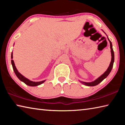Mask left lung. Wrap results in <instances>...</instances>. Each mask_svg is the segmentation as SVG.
Instances as JSON below:
<instances>
[{
	"instance_id": "obj_1",
	"label": "left lung",
	"mask_w": 125,
	"mask_h": 125,
	"mask_svg": "<svg viewBox=\"0 0 125 125\" xmlns=\"http://www.w3.org/2000/svg\"><path fill=\"white\" fill-rule=\"evenodd\" d=\"M107 39L110 42V48H111V61L110 62V64L109 67H108V68L106 70V71L103 74L101 75L100 77H99L98 79H96L95 80H94V82H81L80 81L82 84H84L86 86H95L96 85H98L100 83H101L103 80L105 79V78H106L108 75L110 74V73L111 72V71L112 70V68L113 67V64H114V52L113 49V45H112V43L110 41V40L109 39V38L107 37Z\"/></svg>"
}]
</instances>
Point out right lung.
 <instances>
[{"label": "right lung", "instance_id": "add662e5", "mask_svg": "<svg viewBox=\"0 0 125 125\" xmlns=\"http://www.w3.org/2000/svg\"><path fill=\"white\" fill-rule=\"evenodd\" d=\"M11 57L12 59V52L11 53ZM11 64H12V68H13V70L14 71L16 75L17 76V77H18L19 79L21 80V81L23 82L24 83L26 84V85H29V86H35L39 85H40V84H42L45 82V80H43V81L38 82L31 81V80H30L29 79H27L26 78H25V77H24V76H23L22 74H21L17 70L15 65L14 61L12 60H11Z\"/></svg>", "mask_w": 125, "mask_h": 125}]
</instances>
